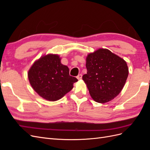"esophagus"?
Segmentation results:
<instances>
[{
  "label": "esophagus",
  "instance_id": "obj_1",
  "mask_svg": "<svg viewBox=\"0 0 150 150\" xmlns=\"http://www.w3.org/2000/svg\"><path fill=\"white\" fill-rule=\"evenodd\" d=\"M82 76H83V75L80 74L78 76H77V78H78V79H82Z\"/></svg>",
  "mask_w": 150,
  "mask_h": 150
}]
</instances>
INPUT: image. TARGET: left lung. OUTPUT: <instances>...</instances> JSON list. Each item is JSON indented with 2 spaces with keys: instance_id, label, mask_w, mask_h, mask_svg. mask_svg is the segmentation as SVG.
<instances>
[{
  "instance_id": "left-lung-1",
  "label": "left lung",
  "mask_w": 150,
  "mask_h": 150,
  "mask_svg": "<svg viewBox=\"0 0 150 150\" xmlns=\"http://www.w3.org/2000/svg\"><path fill=\"white\" fill-rule=\"evenodd\" d=\"M83 79L91 96L99 103L111 101L123 88L128 76L126 61L110 50L100 48L86 57Z\"/></svg>"
}]
</instances>
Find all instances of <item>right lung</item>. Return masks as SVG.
Segmentation results:
<instances>
[{"label": "right lung", "mask_w": 150, "mask_h": 150, "mask_svg": "<svg viewBox=\"0 0 150 150\" xmlns=\"http://www.w3.org/2000/svg\"><path fill=\"white\" fill-rule=\"evenodd\" d=\"M28 78L35 91L50 101L62 98L78 81L69 75V68L61 64L59 56L52 54L35 61L28 71Z\"/></svg>", "instance_id": "obj_1"}]
</instances>
